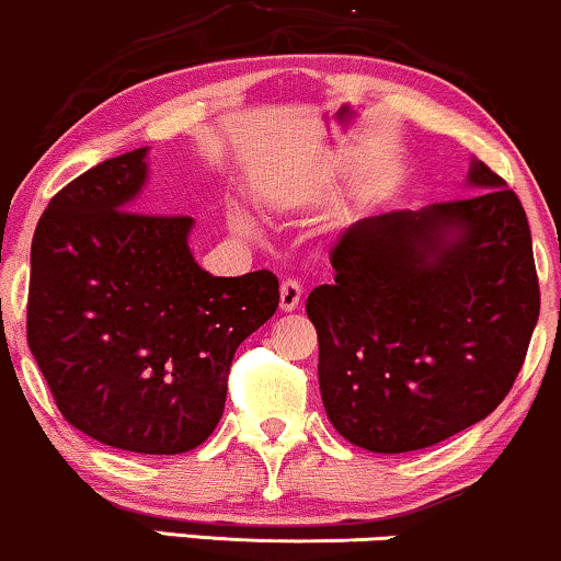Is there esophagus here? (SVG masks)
I'll return each instance as SVG.
<instances>
[{"mask_svg": "<svg viewBox=\"0 0 561 561\" xmlns=\"http://www.w3.org/2000/svg\"><path fill=\"white\" fill-rule=\"evenodd\" d=\"M300 298H302L300 282H295V279L282 282V287H279V308L285 310V313H293V310L300 306Z\"/></svg>", "mask_w": 561, "mask_h": 561, "instance_id": "esophagus-1", "label": "esophagus"}]
</instances>
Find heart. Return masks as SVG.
Returning <instances> with one entry per match:
<instances>
[{"instance_id": "b5f03b06", "label": "heart", "mask_w": 561, "mask_h": 561, "mask_svg": "<svg viewBox=\"0 0 561 561\" xmlns=\"http://www.w3.org/2000/svg\"><path fill=\"white\" fill-rule=\"evenodd\" d=\"M234 225H238V227L242 229V227H245V219H240V216H238V219H234Z\"/></svg>"}]
</instances>
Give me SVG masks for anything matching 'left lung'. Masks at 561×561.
<instances>
[{
    "instance_id": "8db88e82",
    "label": "left lung",
    "mask_w": 561,
    "mask_h": 561,
    "mask_svg": "<svg viewBox=\"0 0 561 561\" xmlns=\"http://www.w3.org/2000/svg\"><path fill=\"white\" fill-rule=\"evenodd\" d=\"M462 201L350 225L308 295L329 421L355 447H434L494 413L523 368L541 293L519 198L483 161Z\"/></svg>"
}]
</instances>
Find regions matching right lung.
I'll return each mask as SVG.
<instances>
[{
    "instance_id": "1",
    "label": "right lung",
    "mask_w": 561,
    "mask_h": 561,
    "mask_svg": "<svg viewBox=\"0 0 561 561\" xmlns=\"http://www.w3.org/2000/svg\"><path fill=\"white\" fill-rule=\"evenodd\" d=\"M148 148L65 185L31 245L28 347L65 421L106 447L180 455L225 413L234 350L279 306L261 268L211 276L193 219L133 211Z\"/></svg>"
}]
</instances>
